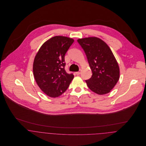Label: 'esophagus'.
<instances>
[{"instance_id": "34e87169", "label": "esophagus", "mask_w": 146, "mask_h": 146, "mask_svg": "<svg viewBox=\"0 0 146 146\" xmlns=\"http://www.w3.org/2000/svg\"><path fill=\"white\" fill-rule=\"evenodd\" d=\"M81 71H82L81 70H79V71H78V72H75V74H76L77 75H80V73H81Z\"/></svg>"}]
</instances>
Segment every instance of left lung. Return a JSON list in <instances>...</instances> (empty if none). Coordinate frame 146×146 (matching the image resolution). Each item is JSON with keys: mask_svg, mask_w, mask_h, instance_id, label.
<instances>
[{"mask_svg": "<svg viewBox=\"0 0 146 146\" xmlns=\"http://www.w3.org/2000/svg\"><path fill=\"white\" fill-rule=\"evenodd\" d=\"M90 69L92 77L85 80L93 92L103 95L110 92L120 78L118 63L107 44L97 37L79 39Z\"/></svg>", "mask_w": 146, "mask_h": 146, "instance_id": "8db88e82", "label": "left lung"}]
</instances>
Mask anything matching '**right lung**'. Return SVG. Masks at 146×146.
Masks as SVG:
<instances>
[{
    "label": "right lung",
    "mask_w": 146,
    "mask_h": 146,
    "mask_svg": "<svg viewBox=\"0 0 146 146\" xmlns=\"http://www.w3.org/2000/svg\"><path fill=\"white\" fill-rule=\"evenodd\" d=\"M74 42L68 37L54 36L42 45L35 57L34 78L40 89L49 97L61 96L74 79V75L67 74L64 70V56Z\"/></svg>",
    "instance_id": "1"
}]
</instances>
